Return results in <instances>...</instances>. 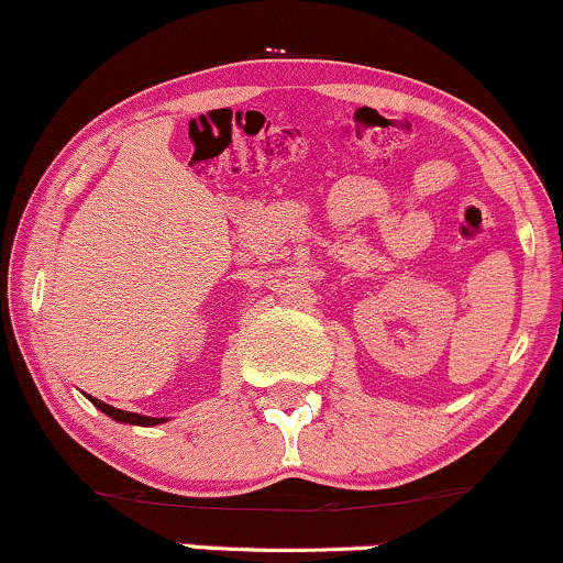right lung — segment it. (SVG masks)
<instances>
[{
    "mask_svg": "<svg viewBox=\"0 0 563 563\" xmlns=\"http://www.w3.org/2000/svg\"><path fill=\"white\" fill-rule=\"evenodd\" d=\"M89 399H91V405L99 407V410H102L104 415H110L112 420H118V422H128V426H143V428H151V426H158V422H164V418H145V415H137V412L118 410V407L107 405V402H102V399H97V397H89Z\"/></svg>",
    "mask_w": 563,
    "mask_h": 563,
    "instance_id": "1",
    "label": "right lung"
}]
</instances>
